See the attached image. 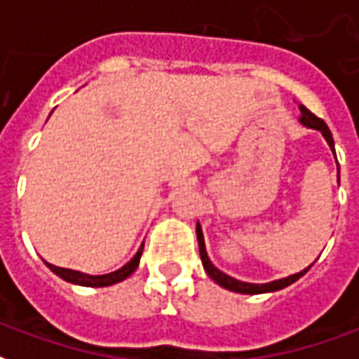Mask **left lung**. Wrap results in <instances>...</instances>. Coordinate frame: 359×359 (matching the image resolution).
<instances>
[{
  "mask_svg": "<svg viewBox=\"0 0 359 359\" xmlns=\"http://www.w3.org/2000/svg\"><path fill=\"white\" fill-rule=\"evenodd\" d=\"M300 123L304 126H308V128H316V130H321V134L325 136V140L329 142V146L334 151V142H332V134L329 130V126L325 125L323 118H319L317 115H313L308 107H304L300 105ZM196 234H198V246H200V257H202V264L205 273L210 275L217 285H221L226 290H233V292H241V294H264V292H275V290H280V288H285V286L292 285L294 280H298L302 275H306L308 269L311 267L309 265L308 269L300 271V273H296V275H290V277L286 278H278V280H273V283H265V285H252V283H242V280H236V278L229 277L225 275L223 271H219L215 265L211 264L210 257H208V252H205V244H203V234H202V226L200 223L196 225Z\"/></svg>",
  "mask_w": 359,
  "mask_h": 359,
  "instance_id": "8db88e82",
  "label": "left lung"
}]
</instances>
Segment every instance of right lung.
<instances>
[{
  "label": "right lung",
  "instance_id": "right-lung-1",
  "mask_svg": "<svg viewBox=\"0 0 359 359\" xmlns=\"http://www.w3.org/2000/svg\"><path fill=\"white\" fill-rule=\"evenodd\" d=\"M142 250H144V244H142V248L136 252V256L125 265V267H121V269L113 271L109 275H84L81 271H73V269H63V267H55V265L46 264L50 267L57 277H61L67 283H73V285H81V286H111L115 285V283H121V280H125L126 277H130L138 264H140V256H142Z\"/></svg>",
  "mask_w": 359,
  "mask_h": 359
}]
</instances>
